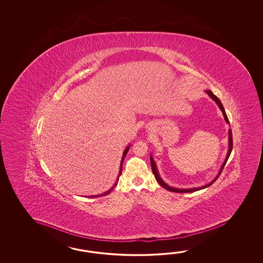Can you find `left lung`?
Here are the masks:
<instances>
[{
	"instance_id": "8db88e82",
	"label": "left lung",
	"mask_w": 263,
	"mask_h": 263,
	"mask_svg": "<svg viewBox=\"0 0 263 263\" xmlns=\"http://www.w3.org/2000/svg\"><path fill=\"white\" fill-rule=\"evenodd\" d=\"M206 93H207L208 95L210 96L213 100H214V101L218 104L219 108L221 109V111L223 112V118L226 119V121H227V123H229V118H228V116H227V114L224 112V109H223V104L221 103V101L219 100L218 98L216 97V96L213 94V92L211 91V90H207L206 91ZM229 152H228V155H227V158H226V160H224V162H223V165H222V167L220 169V172H219L218 176L215 178V179H213V181L211 182V183H209V184L205 185V186H203V187H199V188H194V189H177V188H172V187H170V186H168L166 183H164L163 181H162V179L160 178V176H159V174H158V171H157L156 164H155V162L153 161V159H152V157H151V169H152V172L154 174V176H155V179H156L157 181L159 182V184L162 186L163 188H165L166 190L170 191V192H175V193H192V192H196V191L201 190V189H204V188H207L209 186H211V185L213 184V182L216 180V179H218L219 176L221 175L222 173V171H223V167H224V165H226V163L228 162V160H229V156H230V153H231V151H232V146H233V140H232V132H231V129H229Z\"/></svg>"
}]
</instances>
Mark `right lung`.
Returning <instances> with one entry per match:
<instances>
[{"label":"right lung","mask_w":263,"mask_h":263,"mask_svg":"<svg viewBox=\"0 0 263 263\" xmlns=\"http://www.w3.org/2000/svg\"><path fill=\"white\" fill-rule=\"evenodd\" d=\"M129 146H128L126 149H125V151H124L123 153V156H122V160H121V163H120V170H119V174H118V181H116V183H115V185L112 186V188L110 189L109 191H107L106 193H104V194H102V195H101V196H94L95 197H98V196H106V195H108V194H110L111 192H112V189L117 186V183L118 182V179H119V177H120V175H121V173H122V163H123L124 159H125V157H126V155H127V153H128V151H129Z\"/></svg>","instance_id":"1"}]
</instances>
